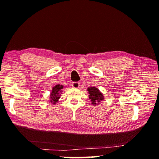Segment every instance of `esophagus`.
<instances>
[{
    "instance_id": "esophagus-1",
    "label": "esophagus",
    "mask_w": 159,
    "mask_h": 159,
    "mask_svg": "<svg viewBox=\"0 0 159 159\" xmlns=\"http://www.w3.org/2000/svg\"><path fill=\"white\" fill-rule=\"evenodd\" d=\"M72 86L74 88H79L80 87V83L79 82H72Z\"/></svg>"
}]
</instances>
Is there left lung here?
Segmentation results:
<instances>
[{
	"instance_id": "obj_1",
	"label": "left lung",
	"mask_w": 159,
	"mask_h": 159,
	"mask_svg": "<svg viewBox=\"0 0 159 159\" xmlns=\"http://www.w3.org/2000/svg\"><path fill=\"white\" fill-rule=\"evenodd\" d=\"M87 91L89 92V98L92 101V104L96 105V103H100V101H102L104 99V96L102 93H101L98 89L94 87H91L87 89Z\"/></svg>"
}]
</instances>
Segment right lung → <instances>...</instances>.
<instances>
[{
  "label": "right lung",
  "instance_id": "right-lung-1",
  "mask_svg": "<svg viewBox=\"0 0 159 159\" xmlns=\"http://www.w3.org/2000/svg\"><path fill=\"white\" fill-rule=\"evenodd\" d=\"M63 88V85H57L52 88V93L50 94V102L55 104L59 100L60 98V93L61 92V89Z\"/></svg>",
  "mask_w": 159,
  "mask_h": 159
}]
</instances>
